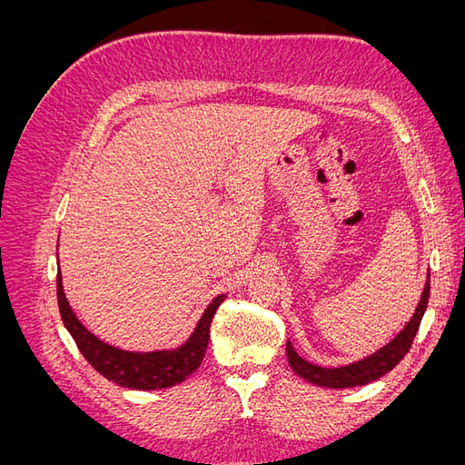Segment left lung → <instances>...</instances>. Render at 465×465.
Returning <instances> with one entry per match:
<instances>
[{
    "mask_svg": "<svg viewBox=\"0 0 465 465\" xmlns=\"http://www.w3.org/2000/svg\"><path fill=\"white\" fill-rule=\"evenodd\" d=\"M429 292H430V273L427 275V283H425L423 294H420V301L415 308L413 318L407 322V326L393 337L388 345L378 349L371 357L357 361L353 364H347V367L323 369V367H318V364H312L304 361L302 357H299L297 351L292 349L291 341H287V361L291 364V369L301 378H304L306 382L323 386V388H355V386L374 382V380L382 378L386 372H390L393 367H396V364L407 355V351L411 349V343L420 326V320H423V314L427 311Z\"/></svg>",
    "mask_w": 465,
    "mask_h": 465,
    "instance_id": "8db88e82",
    "label": "left lung"
}]
</instances>
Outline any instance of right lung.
Here are the masks:
<instances>
[{"label":"right lung","instance_id":"1","mask_svg":"<svg viewBox=\"0 0 465 465\" xmlns=\"http://www.w3.org/2000/svg\"><path fill=\"white\" fill-rule=\"evenodd\" d=\"M55 291H58V306L64 326L72 333L83 357L91 362V367L98 374L112 380L114 384L132 390L171 388L180 384L182 380H186L193 371H198L207 351L211 322H213L217 308L224 301V294H219V297H215L213 302L205 308L198 326H195L193 333L184 345L171 351L134 353V351H124L101 341L96 335H93L85 326H83L65 299L60 272L58 279H55Z\"/></svg>","mask_w":465,"mask_h":465}]
</instances>
